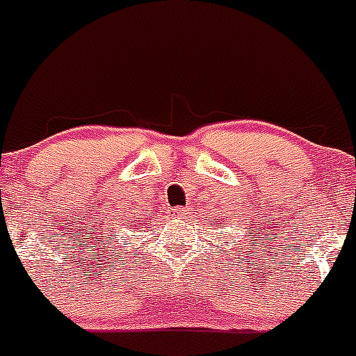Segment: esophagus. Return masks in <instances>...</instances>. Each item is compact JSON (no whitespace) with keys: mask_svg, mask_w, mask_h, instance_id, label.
<instances>
[{"mask_svg":"<svg viewBox=\"0 0 356 356\" xmlns=\"http://www.w3.org/2000/svg\"><path fill=\"white\" fill-rule=\"evenodd\" d=\"M187 213H188V208H184V207H178L172 210V215H175V217H184V215Z\"/></svg>","mask_w":356,"mask_h":356,"instance_id":"esophagus-1","label":"esophagus"}]
</instances>
